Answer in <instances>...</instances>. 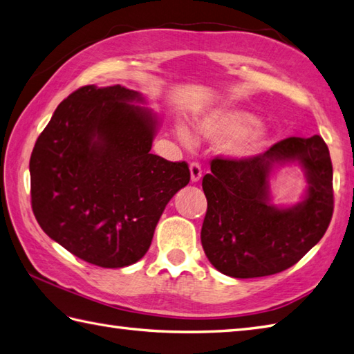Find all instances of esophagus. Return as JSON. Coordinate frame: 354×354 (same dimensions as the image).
<instances>
[{"mask_svg": "<svg viewBox=\"0 0 354 354\" xmlns=\"http://www.w3.org/2000/svg\"><path fill=\"white\" fill-rule=\"evenodd\" d=\"M189 171H191V180H192V182H198V180L201 178V176H203V171H201L200 163H197V162H192L189 165Z\"/></svg>", "mask_w": 354, "mask_h": 354, "instance_id": "obj_1", "label": "esophagus"}]
</instances>
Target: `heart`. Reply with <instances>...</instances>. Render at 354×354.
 I'll return each instance as SVG.
<instances>
[{
  "instance_id": "heart-1",
  "label": "heart",
  "mask_w": 354,
  "mask_h": 354,
  "mask_svg": "<svg viewBox=\"0 0 354 354\" xmlns=\"http://www.w3.org/2000/svg\"><path fill=\"white\" fill-rule=\"evenodd\" d=\"M258 119L238 108H214L203 113L198 120L201 134L215 142H227L226 151L236 158L258 154L269 143V136L261 128H255ZM178 137L185 143L192 142V133L186 125H178Z\"/></svg>"
}]
</instances>
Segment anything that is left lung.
<instances>
[{
	"label": "left lung",
	"mask_w": 354,
	"mask_h": 354,
	"mask_svg": "<svg viewBox=\"0 0 354 354\" xmlns=\"http://www.w3.org/2000/svg\"><path fill=\"white\" fill-rule=\"evenodd\" d=\"M298 161L308 192L301 204L270 203L268 178L279 164ZM207 200L201 246L215 269L258 278L297 264L326 234L333 215V167L321 136L288 137L248 158L215 157L203 177Z\"/></svg>",
	"instance_id": "obj_1"
}]
</instances>
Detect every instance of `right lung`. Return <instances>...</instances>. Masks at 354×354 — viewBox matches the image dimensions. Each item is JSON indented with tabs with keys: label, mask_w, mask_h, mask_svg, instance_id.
<instances>
[{
	"label": "right lung",
	"mask_w": 354,
	"mask_h": 354,
	"mask_svg": "<svg viewBox=\"0 0 354 354\" xmlns=\"http://www.w3.org/2000/svg\"><path fill=\"white\" fill-rule=\"evenodd\" d=\"M134 90L85 85L57 105L30 157L41 229L105 269L147 254L162 212L189 183L186 162L151 154L157 119Z\"/></svg>",
	"instance_id": "right-lung-1"
}]
</instances>
